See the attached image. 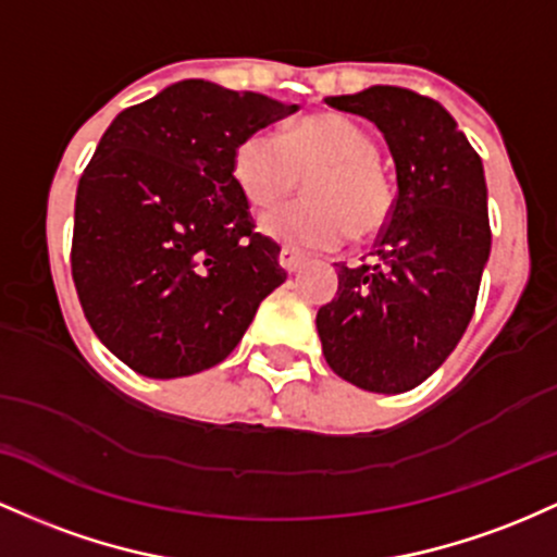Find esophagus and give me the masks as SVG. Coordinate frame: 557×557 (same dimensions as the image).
<instances>
[{"mask_svg":"<svg viewBox=\"0 0 557 557\" xmlns=\"http://www.w3.org/2000/svg\"><path fill=\"white\" fill-rule=\"evenodd\" d=\"M278 262L286 273H297L299 268L305 265V255H299L297 249H292V247H281Z\"/></svg>","mask_w":557,"mask_h":557,"instance_id":"esophagus-1","label":"esophagus"}]
</instances>
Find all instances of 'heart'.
I'll list each match as a JSON object with an SVG mask.
<instances>
[{"label":"heart","instance_id":"b5f03b06","mask_svg":"<svg viewBox=\"0 0 557 557\" xmlns=\"http://www.w3.org/2000/svg\"><path fill=\"white\" fill-rule=\"evenodd\" d=\"M379 147L366 128L336 112H315L281 134L258 131L234 149V184L255 210L278 208L297 191L310 199L262 218L260 228L295 249H336L381 234L395 195L381 168Z\"/></svg>","mask_w":557,"mask_h":557}]
</instances>
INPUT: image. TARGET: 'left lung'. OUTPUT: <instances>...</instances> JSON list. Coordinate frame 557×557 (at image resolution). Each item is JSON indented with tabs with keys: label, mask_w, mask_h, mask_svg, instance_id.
<instances>
[{
	"label": "left lung",
	"mask_w": 557,
	"mask_h": 557,
	"mask_svg": "<svg viewBox=\"0 0 557 557\" xmlns=\"http://www.w3.org/2000/svg\"><path fill=\"white\" fill-rule=\"evenodd\" d=\"M376 123L397 165V199L371 262L339 268V289L315 315L336 376L399 395L426 381L460 342L492 247L476 149L434 99L403 86L326 97Z\"/></svg>",
	"instance_id": "1"
}]
</instances>
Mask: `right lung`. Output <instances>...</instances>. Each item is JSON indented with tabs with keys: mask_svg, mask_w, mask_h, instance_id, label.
Masks as SVG:
<instances>
[{
	"mask_svg": "<svg viewBox=\"0 0 557 557\" xmlns=\"http://www.w3.org/2000/svg\"><path fill=\"white\" fill-rule=\"evenodd\" d=\"M295 110L189 78L123 110L99 139L78 181L71 271L94 334L141 376L226 360L286 281L231 162Z\"/></svg>",
	"mask_w": 557,
	"mask_h": 557,
	"instance_id": "right-lung-1",
	"label": "right lung"
}]
</instances>
